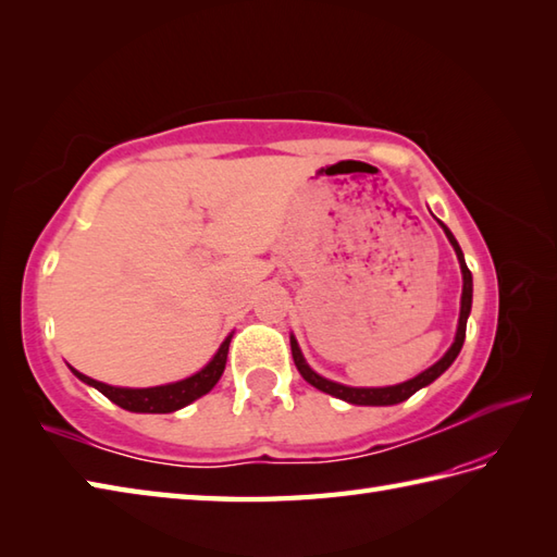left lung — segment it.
I'll use <instances>...</instances> for the list:
<instances>
[{
    "label": "left lung",
    "instance_id": "8db88e82",
    "mask_svg": "<svg viewBox=\"0 0 557 557\" xmlns=\"http://www.w3.org/2000/svg\"><path fill=\"white\" fill-rule=\"evenodd\" d=\"M441 228L446 231V236L453 245V250L457 255V262H460V269H462V300H460V321H457V333H455V341L448 348V352L441 357V360L436 364H431L426 372L417 374L414 379L405 381V383H398V386H386V388H352V386H343V383H336V381H329L324 376H319L314 369L305 362V357L300 352V345L298 341H295V336H290V350H293V360H295V367H298V372L302 374V379L307 383H312L314 388L324 391L329 395H333V398H341L345 403H352V405H398L403 400L410 398V395H414L419 388L429 386L431 381H436L446 369L455 362V357L460 355L462 350V343H465V331H467V317L469 312H472V271L467 269L465 264V255L460 250V245H457L455 236L450 233V228L446 224H441Z\"/></svg>",
    "mask_w": 557,
    "mask_h": 557
}]
</instances>
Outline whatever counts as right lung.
I'll return each instance as SVG.
<instances>
[{"mask_svg": "<svg viewBox=\"0 0 557 557\" xmlns=\"http://www.w3.org/2000/svg\"><path fill=\"white\" fill-rule=\"evenodd\" d=\"M228 345H231V336L221 343L216 355L197 374L183 379V381H176V383H166V386H154V388H119V386H109V383L85 376V374L76 372L73 367H71V372L76 374L83 383H88V386H95L102 395H107L111 403H116L119 407H123V410L166 414V412L181 410V407L190 405L197 398H202L205 393H209L216 386V381L221 379V374H224V369H226Z\"/></svg>", "mask_w": 557, "mask_h": 557, "instance_id": "right-lung-1", "label": "right lung"}]
</instances>
